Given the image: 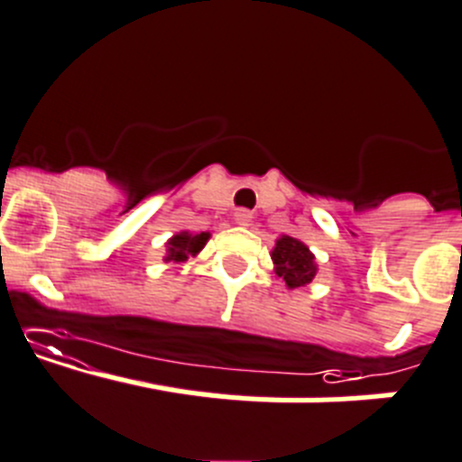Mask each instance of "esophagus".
Returning a JSON list of instances; mask_svg holds the SVG:
<instances>
[{
	"instance_id": "obj_1",
	"label": "esophagus",
	"mask_w": 462,
	"mask_h": 462,
	"mask_svg": "<svg viewBox=\"0 0 462 462\" xmlns=\"http://www.w3.org/2000/svg\"><path fill=\"white\" fill-rule=\"evenodd\" d=\"M234 219H236V224H243V226H247V224L252 222V213L245 208H240L234 213Z\"/></svg>"
}]
</instances>
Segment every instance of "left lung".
Here are the masks:
<instances>
[{
  "mask_svg": "<svg viewBox=\"0 0 462 462\" xmlns=\"http://www.w3.org/2000/svg\"><path fill=\"white\" fill-rule=\"evenodd\" d=\"M272 261L276 265V274L285 281L288 288L309 285L313 281L315 272H318L315 256L310 254V249L297 238H290V236H283V238L276 240Z\"/></svg>",
  "mask_w": 462,
  "mask_h": 462,
  "instance_id": "1",
  "label": "left lung"
}]
</instances>
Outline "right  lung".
I'll use <instances>...</instances> for the list:
<instances>
[{
  "mask_svg": "<svg viewBox=\"0 0 462 462\" xmlns=\"http://www.w3.org/2000/svg\"><path fill=\"white\" fill-rule=\"evenodd\" d=\"M206 240H208V234H188V231H181V234L174 236L168 243V256L165 261L168 263H183L190 256L199 254L204 249Z\"/></svg>",
  "mask_w": 462,
  "mask_h": 462,
  "instance_id": "1",
  "label": "right lung"
}]
</instances>
